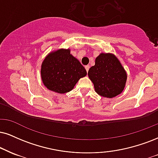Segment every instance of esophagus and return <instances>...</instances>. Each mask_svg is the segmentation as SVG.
I'll list each match as a JSON object with an SVG mask.
<instances>
[{
	"label": "esophagus",
	"mask_w": 158,
	"mask_h": 158,
	"mask_svg": "<svg viewBox=\"0 0 158 158\" xmlns=\"http://www.w3.org/2000/svg\"><path fill=\"white\" fill-rule=\"evenodd\" d=\"M85 70H86L87 73H88V71H89V65L85 66Z\"/></svg>",
	"instance_id": "34e87169"
}]
</instances>
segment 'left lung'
I'll return each mask as SVG.
<instances>
[{
  "mask_svg": "<svg viewBox=\"0 0 158 158\" xmlns=\"http://www.w3.org/2000/svg\"><path fill=\"white\" fill-rule=\"evenodd\" d=\"M95 91L100 96L113 98L120 94L126 85L127 75L119 60L113 53L102 52L95 59V65L88 72Z\"/></svg>",
  "mask_w": 158,
  "mask_h": 158,
  "instance_id": "left-lung-1",
  "label": "left lung"
}]
</instances>
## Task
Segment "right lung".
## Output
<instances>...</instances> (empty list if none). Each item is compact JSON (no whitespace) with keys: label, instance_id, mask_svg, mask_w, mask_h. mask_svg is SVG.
Returning <instances> with one entry per match:
<instances>
[{"label":"right lung","instance_id":"obj_1","mask_svg":"<svg viewBox=\"0 0 158 158\" xmlns=\"http://www.w3.org/2000/svg\"><path fill=\"white\" fill-rule=\"evenodd\" d=\"M86 75V70L70 53L69 48L50 52L41 66V77L44 86L58 94L73 90L77 81Z\"/></svg>","mask_w":158,"mask_h":158}]
</instances>
